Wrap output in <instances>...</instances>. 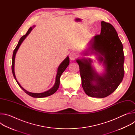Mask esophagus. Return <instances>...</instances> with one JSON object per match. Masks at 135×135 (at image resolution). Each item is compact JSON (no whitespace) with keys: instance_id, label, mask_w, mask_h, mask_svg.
Segmentation results:
<instances>
[{"instance_id":"34e87169","label":"esophagus","mask_w":135,"mask_h":135,"mask_svg":"<svg viewBox=\"0 0 135 135\" xmlns=\"http://www.w3.org/2000/svg\"><path fill=\"white\" fill-rule=\"evenodd\" d=\"M76 57V54L75 52H71L69 53V59L70 60L73 61V60H75Z\"/></svg>"}]
</instances>
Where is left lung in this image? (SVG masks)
<instances>
[{"label":"left lung","mask_w":135,"mask_h":135,"mask_svg":"<svg viewBox=\"0 0 135 135\" xmlns=\"http://www.w3.org/2000/svg\"><path fill=\"white\" fill-rule=\"evenodd\" d=\"M101 32L94 36L90 46L82 53L83 56L94 54L104 71L99 74L95 70L90 57H82L76 60L80 67L82 86L90 97L103 98L107 97L117 89L124 74L123 45L114 27L101 22Z\"/></svg>","instance_id":"1"}]
</instances>
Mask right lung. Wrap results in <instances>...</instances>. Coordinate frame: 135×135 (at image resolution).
I'll use <instances>...</instances> for the list:
<instances>
[{"mask_svg": "<svg viewBox=\"0 0 135 135\" xmlns=\"http://www.w3.org/2000/svg\"><path fill=\"white\" fill-rule=\"evenodd\" d=\"M35 27V26H33L32 27H31L29 29V30H28V31L26 33V34L25 35L23 36L20 38V40H19V41L18 42V44H17V46H16L15 49H14V50L13 51V56H12V73H13L14 78L15 80H16L17 83L18 84L19 86H20L27 94H28V95L31 96V97H33V98H44V97H47V96H50V95L53 94V93H54L57 90V89H58V88L59 87V85H60V76L62 75V74L63 73V72L67 68L68 66L69 65V56H67L66 57V58L64 59V60L60 64V65H59L58 68H57L54 84L53 86V87L52 88H51L50 89H49V90L43 92H42V93H33V92H29V91H27L23 87H22V86L20 84V83H19L17 81L16 78V76H15V74L14 65H15V55H16V52H17L18 49H19V47H20V45H21V44L22 43L23 41L26 39V37L31 32V31H32V30L33 29V28Z\"/></svg>", "mask_w": 135, "mask_h": 135, "instance_id": "1", "label": "right lung"}]
</instances>
